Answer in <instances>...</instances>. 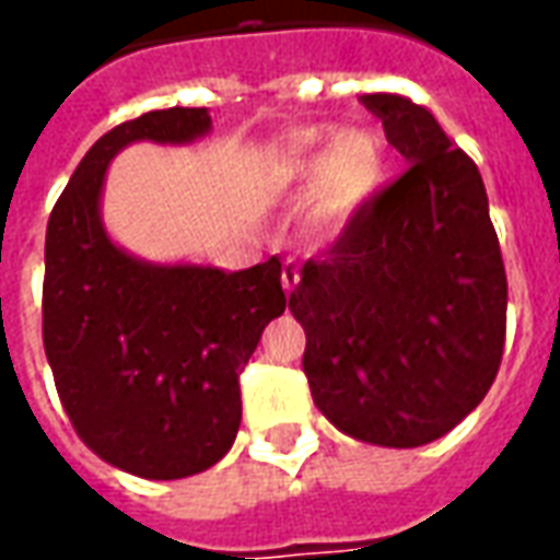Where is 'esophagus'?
<instances>
[{
  "label": "esophagus",
  "mask_w": 560,
  "mask_h": 560,
  "mask_svg": "<svg viewBox=\"0 0 560 560\" xmlns=\"http://www.w3.org/2000/svg\"><path fill=\"white\" fill-rule=\"evenodd\" d=\"M281 284H284V291H293L300 284V264L296 260H284V267H281Z\"/></svg>",
  "instance_id": "esophagus-1"
}]
</instances>
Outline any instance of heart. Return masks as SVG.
<instances>
[{
    "label": "heart",
    "instance_id": "heart-1",
    "mask_svg": "<svg viewBox=\"0 0 560 560\" xmlns=\"http://www.w3.org/2000/svg\"><path fill=\"white\" fill-rule=\"evenodd\" d=\"M387 167V143L375 131L339 135L329 126H308L276 149L272 179L281 188H317L312 228L329 236L377 195Z\"/></svg>",
    "mask_w": 560,
    "mask_h": 560
}]
</instances>
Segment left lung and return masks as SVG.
<instances>
[{
    "label": "left lung",
    "instance_id": "8db88e82",
    "mask_svg": "<svg viewBox=\"0 0 560 560\" xmlns=\"http://www.w3.org/2000/svg\"><path fill=\"white\" fill-rule=\"evenodd\" d=\"M360 102L411 164L305 260L291 312L320 413L357 441L405 450L456 429L492 387L506 272L477 164L420 104Z\"/></svg>",
    "mask_w": 560,
    "mask_h": 560
}]
</instances>
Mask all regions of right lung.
Returning a JSON list of instances; mask_svg holds the SVG:
<instances>
[{
    "label": "right lung",
    "instance_id": "1",
    "mask_svg": "<svg viewBox=\"0 0 560 560\" xmlns=\"http://www.w3.org/2000/svg\"><path fill=\"white\" fill-rule=\"evenodd\" d=\"M207 107L152 110L110 128L56 200L44 243V351L74 432L95 456L147 480L212 468L240 432V372L291 305L281 260L224 272L147 264L107 236L104 173L135 140L188 143Z\"/></svg>",
    "mask_w": 560,
    "mask_h": 560
}]
</instances>
